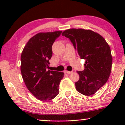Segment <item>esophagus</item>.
<instances>
[{"instance_id": "1", "label": "esophagus", "mask_w": 125, "mask_h": 125, "mask_svg": "<svg viewBox=\"0 0 125 125\" xmlns=\"http://www.w3.org/2000/svg\"><path fill=\"white\" fill-rule=\"evenodd\" d=\"M65 72L66 73H67L68 74H72V73H73V72H69V71H65Z\"/></svg>"}]
</instances>
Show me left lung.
Masks as SVG:
<instances>
[{
    "label": "left lung",
    "instance_id": "8db88e82",
    "mask_svg": "<svg viewBox=\"0 0 125 125\" xmlns=\"http://www.w3.org/2000/svg\"><path fill=\"white\" fill-rule=\"evenodd\" d=\"M62 35L71 40L80 59L85 60L84 70L77 72L80 76L75 83L77 90L88 96L94 94L110 76L112 65L110 47L103 37L91 30L69 29Z\"/></svg>",
    "mask_w": 125,
    "mask_h": 125
}]
</instances>
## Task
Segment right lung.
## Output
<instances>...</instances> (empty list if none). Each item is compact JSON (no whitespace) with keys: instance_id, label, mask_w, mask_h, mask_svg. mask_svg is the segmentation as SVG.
<instances>
[{"instance_id":"1","label":"right lung","mask_w":125,"mask_h":125,"mask_svg":"<svg viewBox=\"0 0 125 125\" xmlns=\"http://www.w3.org/2000/svg\"><path fill=\"white\" fill-rule=\"evenodd\" d=\"M61 33H37L29 40L21 53L22 77L29 91L39 100L50 101L59 93L64 73L47 69L52 56V45Z\"/></svg>"}]
</instances>
